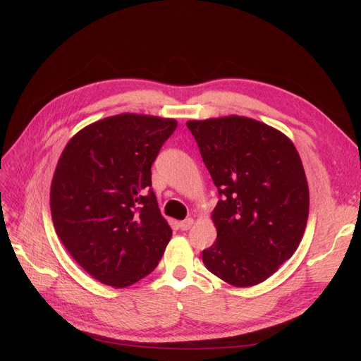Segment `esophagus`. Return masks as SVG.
<instances>
[{"label": "esophagus", "mask_w": 361, "mask_h": 361, "mask_svg": "<svg viewBox=\"0 0 361 361\" xmlns=\"http://www.w3.org/2000/svg\"><path fill=\"white\" fill-rule=\"evenodd\" d=\"M194 224V220L192 218H187V220H183L179 223V228L180 231H188V228Z\"/></svg>", "instance_id": "34e87169"}]
</instances>
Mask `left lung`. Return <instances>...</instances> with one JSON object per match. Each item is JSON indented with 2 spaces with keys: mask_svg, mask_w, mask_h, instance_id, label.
<instances>
[{
  "mask_svg": "<svg viewBox=\"0 0 361 361\" xmlns=\"http://www.w3.org/2000/svg\"><path fill=\"white\" fill-rule=\"evenodd\" d=\"M218 188L212 212L216 241L204 267L236 288L274 274L298 248L309 218V185L292 141L255 118L190 120Z\"/></svg>",
  "mask_w": 361,
  "mask_h": 361,
  "instance_id": "1",
  "label": "left lung"
}]
</instances>
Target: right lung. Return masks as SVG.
I'll return each instance as SVG.
<instances>
[{"mask_svg": "<svg viewBox=\"0 0 361 361\" xmlns=\"http://www.w3.org/2000/svg\"><path fill=\"white\" fill-rule=\"evenodd\" d=\"M174 118L118 114L85 126L64 147L51 183V214L64 248L113 288L150 274L171 228L152 191V164Z\"/></svg>", "mask_w": 361, "mask_h": 361, "instance_id": "add662e5", "label": "right lung"}]
</instances>
